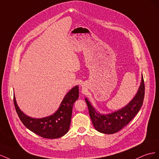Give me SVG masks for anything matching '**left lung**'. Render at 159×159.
Wrapping results in <instances>:
<instances>
[{"mask_svg":"<svg viewBox=\"0 0 159 159\" xmlns=\"http://www.w3.org/2000/svg\"><path fill=\"white\" fill-rule=\"evenodd\" d=\"M144 97V83L143 76L141 84L134 98L123 108L109 115H102L94 111L88 100L89 112L93 125L98 131L105 134H113L120 130L127 125L137 114L141 108Z\"/></svg>","mask_w":159,"mask_h":159,"instance_id":"obj_1","label":"left lung"}]
</instances>
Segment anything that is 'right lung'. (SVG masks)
I'll use <instances>...</instances> for the list:
<instances>
[{
	"mask_svg": "<svg viewBox=\"0 0 159 159\" xmlns=\"http://www.w3.org/2000/svg\"><path fill=\"white\" fill-rule=\"evenodd\" d=\"M79 87L76 86L67 93L60 108L53 115L38 119L25 115L17 106L15 96L13 101L17 115L27 129L43 138L57 139L69 131L72 107L79 98Z\"/></svg>",
	"mask_w": 159,
	"mask_h": 159,
	"instance_id": "add662e5",
	"label": "right lung"
}]
</instances>
